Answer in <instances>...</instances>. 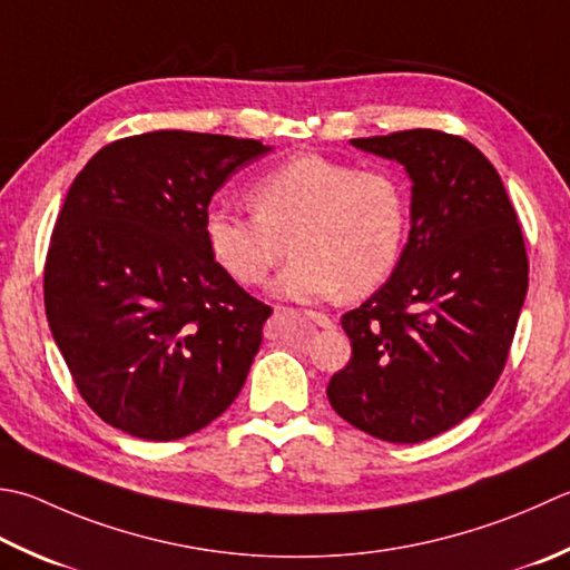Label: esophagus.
<instances>
[{
  "mask_svg": "<svg viewBox=\"0 0 570 570\" xmlns=\"http://www.w3.org/2000/svg\"><path fill=\"white\" fill-rule=\"evenodd\" d=\"M306 318L311 323H316V326H321V328H333V326H336V323H333V318L328 314H318V311H306Z\"/></svg>",
  "mask_w": 570,
  "mask_h": 570,
  "instance_id": "1",
  "label": "esophagus"
}]
</instances>
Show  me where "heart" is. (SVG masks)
<instances>
[{
	"instance_id": "1",
	"label": "heart",
	"mask_w": 570,
	"mask_h": 570,
	"mask_svg": "<svg viewBox=\"0 0 570 570\" xmlns=\"http://www.w3.org/2000/svg\"><path fill=\"white\" fill-rule=\"evenodd\" d=\"M249 203L254 215L209 207L203 222L209 254L242 286H262L286 242L294 262L274 292L292 301L371 294L403 259L410 203L385 170L296 155L256 177Z\"/></svg>"
}]
</instances>
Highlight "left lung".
I'll list each match as a JSON object with an SVG mask.
<instances>
[{
    "mask_svg": "<svg viewBox=\"0 0 570 570\" xmlns=\"http://www.w3.org/2000/svg\"><path fill=\"white\" fill-rule=\"evenodd\" d=\"M351 145L405 165L410 237L393 276L341 318L353 355L326 395L353 428L415 444L460 425L497 385L529 288L527 247L470 140L415 128Z\"/></svg>",
    "mask_w": 570,
    "mask_h": 570,
    "instance_id": "8db88e82",
    "label": "left lung"
}]
</instances>
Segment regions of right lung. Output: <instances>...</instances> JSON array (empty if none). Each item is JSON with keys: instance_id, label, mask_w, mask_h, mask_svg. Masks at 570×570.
Masks as SVG:
<instances>
[{"instance_id": "add662e5", "label": "right lung", "mask_w": 570, "mask_h": 570, "mask_svg": "<svg viewBox=\"0 0 570 570\" xmlns=\"http://www.w3.org/2000/svg\"><path fill=\"white\" fill-rule=\"evenodd\" d=\"M269 145L155 130L100 148L53 225L43 304L78 393L110 428L167 442L247 381L272 308L209 254L212 195Z\"/></svg>"}]
</instances>
